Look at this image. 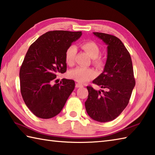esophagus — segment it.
Segmentation results:
<instances>
[{
  "instance_id": "esophagus-1",
  "label": "esophagus",
  "mask_w": 155,
  "mask_h": 155,
  "mask_svg": "<svg viewBox=\"0 0 155 155\" xmlns=\"http://www.w3.org/2000/svg\"><path fill=\"white\" fill-rule=\"evenodd\" d=\"M76 87L77 88H79V87H83V84H81L80 83H76Z\"/></svg>"
}]
</instances>
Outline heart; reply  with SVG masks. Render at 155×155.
Here are the masks:
<instances>
[{
	"mask_svg": "<svg viewBox=\"0 0 155 155\" xmlns=\"http://www.w3.org/2000/svg\"><path fill=\"white\" fill-rule=\"evenodd\" d=\"M83 49L85 50L87 54L94 60V63L97 66H101L103 65V60L99 58L98 56L100 53V49L95 42L93 41H89L84 42L81 45ZM77 48L74 45H71L69 46L65 53V60L67 64L72 66L74 64V58L77 54ZM69 77L72 79L78 82L81 83H84L91 80L96 76V72L93 68L81 67L78 66L76 68L72 70L69 72Z\"/></svg>",
	"mask_w": 155,
	"mask_h": 155,
	"instance_id": "obj_1",
	"label": "heart"
}]
</instances>
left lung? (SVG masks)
<instances>
[{
  "instance_id": "8db88e82",
  "label": "left lung",
  "mask_w": 155,
  "mask_h": 155,
  "mask_svg": "<svg viewBox=\"0 0 155 155\" xmlns=\"http://www.w3.org/2000/svg\"><path fill=\"white\" fill-rule=\"evenodd\" d=\"M93 34L107 45V56L104 71L93 81L103 89L87 87L89 95L84 104L90 117L107 122L119 116L128 105L136 82L130 54L122 41L107 33Z\"/></svg>"
}]
</instances>
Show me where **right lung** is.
<instances>
[{
	"instance_id": "add662e5",
	"label": "right lung",
	"mask_w": 155,
	"mask_h": 155,
	"mask_svg": "<svg viewBox=\"0 0 155 155\" xmlns=\"http://www.w3.org/2000/svg\"><path fill=\"white\" fill-rule=\"evenodd\" d=\"M81 35V31H48L29 48L20 68V87L24 102L35 116H57L73 91V80L63 78L54 85L51 82L66 71V51Z\"/></svg>"
}]
</instances>
